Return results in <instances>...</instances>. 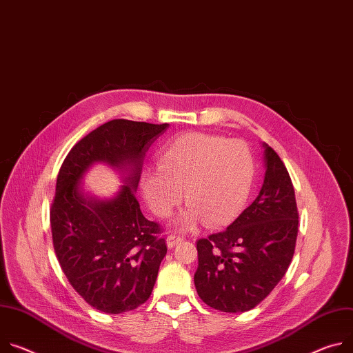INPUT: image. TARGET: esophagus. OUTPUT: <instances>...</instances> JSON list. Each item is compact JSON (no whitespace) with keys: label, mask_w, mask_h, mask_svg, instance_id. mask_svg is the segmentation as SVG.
<instances>
[{"label":"esophagus","mask_w":353,"mask_h":353,"mask_svg":"<svg viewBox=\"0 0 353 353\" xmlns=\"http://www.w3.org/2000/svg\"><path fill=\"white\" fill-rule=\"evenodd\" d=\"M181 241H183L181 236H179V235H170V236L166 238V245H168L169 249H172V248H174L177 243H180Z\"/></svg>","instance_id":"1"}]
</instances>
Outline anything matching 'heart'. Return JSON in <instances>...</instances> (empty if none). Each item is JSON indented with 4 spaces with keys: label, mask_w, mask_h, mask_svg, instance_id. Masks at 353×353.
I'll use <instances>...</instances> for the list:
<instances>
[{
    "label": "heart",
    "mask_w": 353,
    "mask_h": 353,
    "mask_svg": "<svg viewBox=\"0 0 353 353\" xmlns=\"http://www.w3.org/2000/svg\"><path fill=\"white\" fill-rule=\"evenodd\" d=\"M254 176L252 152L242 141L188 132L169 141L157 153V168L141 173V190L150 211L169 216L181 203L188 207L177 218L180 230H194L205 221L218 228L243 210Z\"/></svg>",
    "instance_id": "heart-1"
}]
</instances>
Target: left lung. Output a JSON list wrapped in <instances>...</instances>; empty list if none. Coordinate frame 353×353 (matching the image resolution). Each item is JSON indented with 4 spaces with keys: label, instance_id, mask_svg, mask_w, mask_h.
Returning a JSON list of instances; mask_svg holds the SVG:
<instances>
[{
    "label": "left lung",
    "instance_id": "1",
    "mask_svg": "<svg viewBox=\"0 0 353 353\" xmlns=\"http://www.w3.org/2000/svg\"><path fill=\"white\" fill-rule=\"evenodd\" d=\"M263 184L254 201L219 234L197 242L194 284L200 299L223 312H245L265 300L293 259L299 212L290 176L265 142Z\"/></svg>",
    "mask_w": 353,
    "mask_h": 353
}]
</instances>
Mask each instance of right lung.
Masks as SVG:
<instances>
[{
  "mask_svg": "<svg viewBox=\"0 0 353 353\" xmlns=\"http://www.w3.org/2000/svg\"><path fill=\"white\" fill-rule=\"evenodd\" d=\"M169 123L112 119L90 132L66 156L50 210L53 246L63 273L95 310L122 314L152 294L168 248L156 222L135 197L145 153ZM97 163L112 167L123 185L100 199L82 187Z\"/></svg>",
  "mask_w": 353,
  "mask_h": 353,
  "instance_id": "add662e5",
  "label": "right lung"
}]
</instances>
